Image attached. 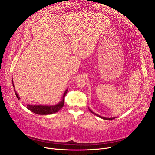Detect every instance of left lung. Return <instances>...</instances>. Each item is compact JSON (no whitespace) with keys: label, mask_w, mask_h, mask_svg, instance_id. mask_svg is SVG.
<instances>
[{"label":"left lung","mask_w":155,"mask_h":155,"mask_svg":"<svg viewBox=\"0 0 155 155\" xmlns=\"http://www.w3.org/2000/svg\"><path fill=\"white\" fill-rule=\"evenodd\" d=\"M88 109H89L91 113H93V114H94L95 115H96V116H97V117H100V118H102V119H104V120H113V119L115 118V117H113V118H106V117H101V116H100V115H99V114H96V113H94L92 110L90 109V108H88Z\"/></svg>","instance_id":"8db88e82"}]
</instances>
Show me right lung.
Listing matches in <instances>:
<instances>
[{
    "instance_id": "obj_1",
    "label": "right lung",
    "mask_w": 155,
    "mask_h": 155,
    "mask_svg": "<svg viewBox=\"0 0 155 155\" xmlns=\"http://www.w3.org/2000/svg\"><path fill=\"white\" fill-rule=\"evenodd\" d=\"M12 84H13V87L14 88L13 79H12ZM67 90H68L67 88L65 90L64 93H63V94L61 100L57 104L50 105L28 104L27 105V109H28L29 110L33 112L34 113L38 114H53L55 113H57L63 107V105H64V98H65V95L67 92ZM14 92H15V96H16L17 98L18 99V100H19L20 97H19V95L18 94L16 91L15 90V88H14Z\"/></svg>"
}]
</instances>
